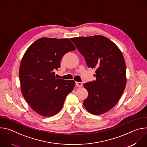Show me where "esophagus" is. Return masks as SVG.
<instances>
[{
	"mask_svg": "<svg viewBox=\"0 0 147 147\" xmlns=\"http://www.w3.org/2000/svg\"><path fill=\"white\" fill-rule=\"evenodd\" d=\"M76 85L78 87H81L82 86V82H76Z\"/></svg>",
	"mask_w": 147,
	"mask_h": 147,
	"instance_id": "34e87169",
	"label": "esophagus"
}]
</instances>
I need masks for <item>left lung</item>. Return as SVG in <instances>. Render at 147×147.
<instances>
[{"mask_svg": "<svg viewBox=\"0 0 147 147\" xmlns=\"http://www.w3.org/2000/svg\"><path fill=\"white\" fill-rule=\"evenodd\" d=\"M71 40L88 67L96 69V80L84 84L88 92L84 106L92 115L106 113L116 105L126 86L123 54L114 42L102 35L72 38Z\"/></svg>", "mask_w": 147, "mask_h": 147, "instance_id": "1", "label": "left lung"}]
</instances>
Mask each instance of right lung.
Segmentation results:
<instances>
[{
	"mask_svg": "<svg viewBox=\"0 0 147 147\" xmlns=\"http://www.w3.org/2000/svg\"><path fill=\"white\" fill-rule=\"evenodd\" d=\"M76 49L69 38L43 37L35 41L24 54L19 69L21 91L39 115L49 117L57 114L73 91L75 81L57 78L53 70L60 67L63 56Z\"/></svg>",
	"mask_w": 147,
	"mask_h": 147,
	"instance_id": "obj_1",
	"label": "right lung"
}]
</instances>
